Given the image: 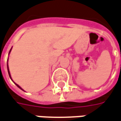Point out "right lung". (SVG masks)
<instances>
[{
	"instance_id": "obj_1",
	"label": "right lung",
	"mask_w": 121,
	"mask_h": 121,
	"mask_svg": "<svg viewBox=\"0 0 121 121\" xmlns=\"http://www.w3.org/2000/svg\"><path fill=\"white\" fill-rule=\"evenodd\" d=\"M11 49H12V48H11ZM11 50H10V51H9V54H10V52H11ZM7 70H8V73H9V77H10V78H11V74H10V72H9V67H8V63H7ZM16 84V86H17V87H18V88H20V89H22V91H24V90H23V89H22V88L20 87V86H19V85H18V84Z\"/></svg>"
}]
</instances>
